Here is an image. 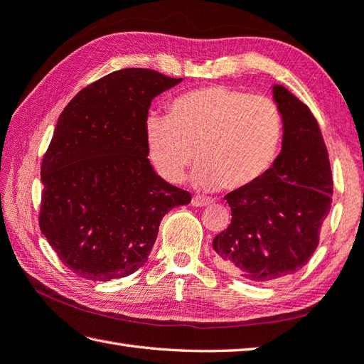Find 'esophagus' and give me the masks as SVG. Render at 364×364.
Listing matches in <instances>:
<instances>
[{"mask_svg": "<svg viewBox=\"0 0 364 364\" xmlns=\"http://www.w3.org/2000/svg\"><path fill=\"white\" fill-rule=\"evenodd\" d=\"M210 203H213L211 198L200 197V196L192 197V200H191V205H192V206H206V205H210Z\"/></svg>", "mask_w": 364, "mask_h": 364, "instance_id": "1", "label": "esophagus"}]
</instances>
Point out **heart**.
Wrapping results in <instances>:
<instances>
[{"mask_svg": "<svg viewBox=\"0 0 364 364\" xmlns=\"http://www.w3.org/2000/svg\"><path fill=\"white\" fill-rule=\"evenodd\" d=\"M281 139V113L272 99L223 85L184 92L170 104L168 117L151 113L145 121L156 172L168 183L181 181L196 156L200 164L191 183L203 191L257 183L274 164Z\"/></svg>", "mask_w": 364, "mask_h": 364, "instance_id": "1", "label": "heart"}]
</instances>
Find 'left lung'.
<instances>
[{
    "instance_id": "left-lung-1",
    "label": "left lung",
    "mask_w": 364,
    "mask_h": 364,
    "mask_svg": "<svg viewBox=\"0 0 364 364\" xmlns=\"http://www.w3.org/2000/svg\"><path fill=\"white\" fill-rule=\"evenodd\" d=\"M282 149L257 183L224 198L232 223L213 240L216 262L232 274L267 284L309 262L331 208L333 176L325 141L308 105L273 85Z\"/></svg>"
}]
</instances>
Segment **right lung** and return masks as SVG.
Here are the masks:
<instances>
[{"instance_id":"right-lung-1","label":"right lung","mask_w":364,"mask_h":364,"mask_svg":"<svg viewBox=\"0 0 364 364\" xmlns=\"http://www.w3.org/2000/svg\"><path fill=\"white\" fill-rule=\"evenodd\" d=\"M181 80L151 69L115 70L60 115L41 167L39 225L77 276L110 281L135 273L161 219L191 202L188 191L154 172L145 144L151 101Z\"/></svg>"}]
</instances>
